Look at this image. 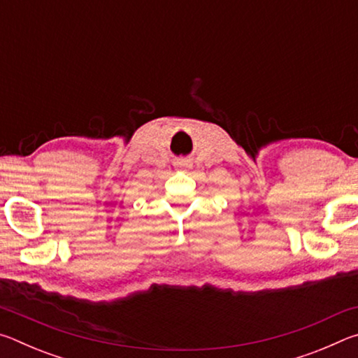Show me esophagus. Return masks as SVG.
Here are the masks:
<instances>
[{
    "label": "esophagus",
    "mask_w": 358,
    "mask_h": 358,
    "mask_svg": "<svg viewBox=\"0 0 358 358\" xmlns=\"http://www.w3.org/2000/svg\"><path fill=\"white\" fill-rule=\"evenodd\" d=\"M183 166H185V164H183Z\"/></svg>",
    "instance_id": "34e87169"
}]
</instances>
